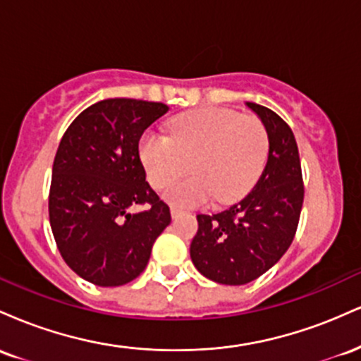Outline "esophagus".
Instances as JSON below:
<instances>
[{
    "label": "esophagus",
    "mask_w": 361,
    "mask_h": 361,
    "mask_svg": "<svg viewBox=\"0 0 361 361\" xmlns=\"http://www.w3.org/2000/svg\"><path fill=\"white\" fill-rule=\"evenodd\" d=\"M169 212H171V217H173V219H178L181 214H183V210L176 209V207H171V209H169Z\"/></svg>",
    "instance_id": "34e87169"
}]
</instances>
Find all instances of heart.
<instances>
[{
    "label": "heart",
    "instance_id": "obj_1",
    "mask_svg": "<svg viewBox=\"0 0 361 361\" xmlns=\"http://www.w3.org/2000/svg\"><path fill=\"white\" fill-rule=\"evenodd\" d=\"M261 120L233 110L198 109L169 122L168 135L146 132L139 157L147 181L161 190L180 178L188 163L193 176L171 185L164 198L175 205H204L210 198L234 202L256 183L268 157Z\"/></svg>",
    "mask_w": 361,
    "mask_h": 361
}]
</instances>
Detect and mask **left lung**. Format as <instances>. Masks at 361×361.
I'll use <instances>...</instances> for the list:
<instances>
[{"label": "left lung", "mask_w": 361, "mask_h": 361, "mask_svg": "<svg viewBox=\"0 0 361 361\" xmlns=\"http://www.w3.org/2000/svg\"><path fill=\"white\" fill-rule=\"evenodd\" d=\"M268 134L263 173L243 200L217 214H198L190 256L215 283L244 285L267 273L285 255L299 224L304 183L293 132L275 111L246 102Z\"/></svg>", "instance_id": "1"}]
</instances>
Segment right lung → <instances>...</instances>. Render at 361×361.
Listing matches in <instances>:
<instances>
[{
	"mask_svg": "<svg viewBox=\"0 0 361 361\" xmlns=\"http://www.w3.org/2000/svg\"><path fill=\"white\" fill-rule=\"evenodd\" d=\"M168 110L164 103L109 98L81 111L62 135L49 219L66 264L90 283L118 287L137 279L171 222L139 157L140 135ZM139 203L148 209L132 213Z\"/></svg>",
	"mask_w": 361,
	"mask_h": 361,
	"instance_id": "1",
	"label": "right lung"
}]
</instances>
